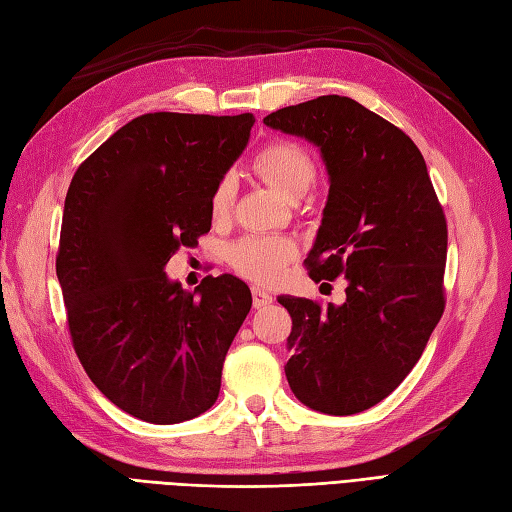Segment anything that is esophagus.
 I'll list each match as a JSON object with an SVG mask.
<instances>
[{
  "label": "esophagus",
  "mask_w": 512,
  "mask_h": 512,
  "mask_svg": "<svg viewBox=\"0 0 512 512\" xmlns=\"http://www.w3.org/2000/svg\"><path fill=\"white\" fill-rule=\"evenodd\" d=\"M252 299H254V308H265L273 302V297L265 289H260V286H254L252 289Z\"/></svg>",
  "instance_id": "esophagus-1"
}]
</instances>
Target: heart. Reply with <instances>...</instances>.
<instances>
[{
	"instance_id": "obj_1",
	"label": "heart",
	"mask_w": 512,
	"mask_h": 512,
	"mask_svg": "<svg viewBox=\"0 0 512 512\" xmlns=\"http://www.w3.org/2000/svg\"><path fill=\"white\" fill-rule=\"evenodd\" d=\"M254 171L291 202L304 197L317 178L313 158L302 145L291 141H280L265 147L254 158ZM232 199L234 178L223 176L213 189V195H210V215L215 219H226L230 215ZM295 256V241L280 234H247L230 247V265L241 276L260 284L276 282L282 276L286 263H291Z\"/></svg>"
}]
</instances>
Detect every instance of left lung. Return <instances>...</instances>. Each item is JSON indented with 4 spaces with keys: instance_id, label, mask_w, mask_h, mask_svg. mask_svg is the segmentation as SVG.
I'll return each mask as SVG.
<instances>
[{
    "instance_id": "obj_1",
    "label": "left lung",
    "mask_w": 512,
    "mask_h": 512,
    "mask_svg": "<svg viewBox=\"0 0 512 512\" xmlns=\"http://www.w3.org/2000/svg\"><path fill=\"white\" fill-rule=\"evenodd\" d=\"M265 126L313 143L330 191L306 265L345 276V302L280 295L293 328L291 391L326 415H356L393 393L439 323L447 223L417 145L350 97L286 106Z\"/></svg>"
}]
</instances>
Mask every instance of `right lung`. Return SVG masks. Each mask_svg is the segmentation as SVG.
I'll list each match as a JSON object with an SVG mask.
<instances>
[{"label":"right lung","mask_w":512,"mask_h":512,"mask_svg":"<svg viewBox=\"0 0 512 512\" xmlns=\"http://www.w3.org/2000/svg\"><path fill=\"white\" fill-rule=\"evenodd\" d=\"M254 117L149 112L119 128L73 176L56 276L91 382L158 426L217 402L223 360L252 308L239 278L193 293L165 267L210 230V195L243 154Z\"/></svg>","instance_id":"obj_1"}]
</instances>
